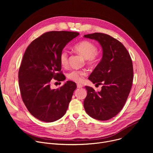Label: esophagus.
<instances>
[{"mask_svg": "<svg viewBox=\"0 0 153 153\" xmlns=\"http://www.w3.org/2000/svg\"><path fill=\"white\" fill-rule=\"evenodd\" d=\"M77 88H82V87H83V85H81V84H77Z\"/></svg>", "mask_w": 153, "mask_h": 153, "instance_id": "esophagus-1", "label": "esophagus"}]
</instances>
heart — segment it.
<instances>
[{"label": "heart", "instance_id": "obj_1", "mask_svg": "<svg viewBox=\"0 0 153 153\" xmlns=\"http://www.w3.org/2000/svg\"><path fill=\"white\" fill-rule=\"evenodd\" d=\"M74 50L86 59L88 63L93 64L97 60V48L90 41L84 40L77 43L74 47ZM59 62L63 67H66L68 65V53L67 51L63 50L59 55ZM87 76V72L85 70H74L71 71L67 74V77L76 83H81Z\"/></svg>", "mask_w": 153, "mask_h": 153}]
</instances>
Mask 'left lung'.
I'll return each mask as SVG.
<instances>
[{"label":"left lung","instance_id":"left-lung-1","mask_svg":"<svg viewBox=\"0 0 153 153\" xmlns=\"http://www.w3.org/2000/svg\"><path fill=\"white\" fill-rule=\"evenodd\" d=\"M84 37L97 41L103 51L100 62L88 78L93 83L102 85V90L96 92L91 87L85 86L84 108L92 118L107 120L120 111L131 89V58L121 42L108 34L94 33Z\"/></svg>","mask_w":153,"mask_h":153}]
</instances>
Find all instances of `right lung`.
<instances>
[{"mask_svg":"<svg viewBox=\"0 0 153 153\" xmlns=\"http://www.w3.org/2000/svg\"><path fill=\"white\" fill-rule=\"evenodd\" d=\"M79 35L72 31H49L34 40L27 47L19 70L22 99L36 119L54 122L66 113L77 86L67 81L51 89L53 79L63 81L59 55L68 42Z\"/></svg>","mask_w":153,"mask_h":153,"instance_id":"right-lung-1","label":"right lung"}]
</instances>
